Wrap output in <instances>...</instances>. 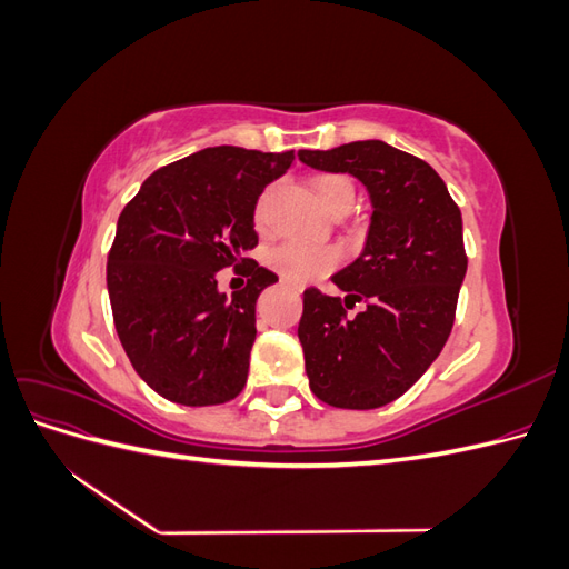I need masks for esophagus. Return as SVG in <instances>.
I'll list each match as a JSON object with an SVG mask.
<instances>
[{"instance_id": "1", "label": "esophagus", "mask_w": 569, "mask_h": 569, "mask_svg": "<svg viewBox=\"0 0 569 569\" xmlns=\"http://www.w3.org/2000/svg\"><path fill=\"white\" fill-rule=\"evenodd\" d=\"M284 287H291V289H295V291H301V287H297V284H289V282H282Z\"/></svg>"}]
</instances>
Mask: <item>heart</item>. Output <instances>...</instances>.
I'll return each instance as SVG.
<instances>
[{
  "label": "heart",
  "mask_w": 569,
  "mask_h": 569,
  "mask_svg": "<svg viewBox=\"0 0 569 569\" xmlns=\"http://www.w3.org/2000/svg\"><path fill=\"white\" fill-rule=\"evenodd\" d=\"M316 194L327 211L337 209H353L356 201V187L347 176H320L313 182ZM268 192L258 199L253 209V226L258 230L266 228V216H268ZM339 263V253L330 247H316L299 242V239H289L278 247L268 251V266L282 274V278L291 284H303L320 274L330 272Z\"/></svg>",
  "instance_id": "b5f03b06"
}]
</instances>
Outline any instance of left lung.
<instances>
[{"mask_svg": "<svg viewBox=\"0 0 569 569\" xmlns=\"http://www.w3.org/2000/svg\"><path fill=\"white\" fill-rule=\"evenodd\" d=\"M299 161L353 176L372 206L363 251L332 274L347 297L303 291L308 385L335 408L387 406L420 380L451 335L468 270L460 209L432 166L382 140L301 149ZM356 300L367 308L349 319Z\"/></svg>", "mask_w": 569, "mask_h": 569, "instance_id": "obj_1", "label": "left lung"}]
</instances>
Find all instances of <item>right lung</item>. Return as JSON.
Returning a JSON list of instances; mask_svg holds the SVG:
<instances>
[{
  "instance_id": "obj_1",
  "label": "right lung",
  "mask_w": 569,
  "mask_h": 569,
  "mask_svg": "<svg viewBox=\"0 0 569 569\" xmlns=\"http://www.w3.org/2000/svg\"><path fill=\"white\" fill-rule=\"evenodd\" d=\"M291 161L295 151L201 149L149 176L120 213L107 263L116 332L134 372L163 399L218 406L244 389L256 301L278 282L247 258L258 244L253 209ZM228 264L252 278L232 298L214 278Z\"/></svg>"
}]
</instances>
